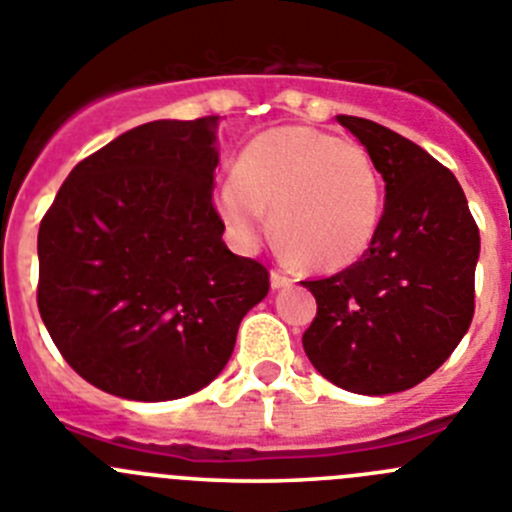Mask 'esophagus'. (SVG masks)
I'll use <instances>...</instances> for the list:
<instances>
[{
  "mask_svg": "<svg viewBox=\"0 0 512 512\" xmlns=\"http://www.w3.org/2000/svg\"><path fill=\"white\" fill-rule=\"evenodd\" d=\"M270 285H272V290L290 288V285H293V278H288V275H285V272H280V270H272L270 272Z\"/></svg>",
  "mask_w": 512,
  "mask_h": 512,
  "instance_id": "1",
  "label": "esophagus"
}]
</instances>
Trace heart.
Wrapping results in <instances>:
<instances>
[{
  "label": "heart",
  "instance_id": "heart-1",
  "mask_svg": "<svg viewBox=\"0 0 512 512\" xmlns=\"http://www.w3.org/2000/svg\"><path fill=\"white\" fill-rule=\"evenodd\" d=\"M217 209L242 245L272 237L310 270L333 272L369 250L381 217V179L361 143L310 126H285L247 143Z\"/></svg>",
  "mask_w": 512,
  "mask_h": 512
}]
</instances>
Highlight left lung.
Here are the masks:
<instances>
[{
	"mask_svg": "<svg viewBox=\"0 0 512 512\" xmlns=\"http://www.w3.org/2000/svg\"><path fill=\"white\" fill-rule=\"evenodd\" d=\"M386 181V204L361 260L303 280L318 313L303 333L310 364L353 394L412 389L450 358L475 313L480 229L447 166L391 128L338 116Z\"/></svg>",
	"mask_w": 512,
	"mask_h": 512,
	"instance_id": "obj_1",
	"label": "left lung"
}]
</instances>
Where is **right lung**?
Returning <instances> with one entry per match:
<instances>
[{
    "label": "right lung",
    "instance_id": "obj_1",
    "mask_svg": "<svg viewBox=\"0 0 512 512\" xmlns=\"http://www.w3.org/2000/svg\"><path fill=\"white\" fill-rule=\"evenodd\" d=\"M219 116L151 121L80 161L37 234V308L88 384L133 401L181 399L227 366L270 290L227 250L212 202Z\"/></svg>",
    "mask_w": 512,
    "mask_h": 512
}]
</instances>
